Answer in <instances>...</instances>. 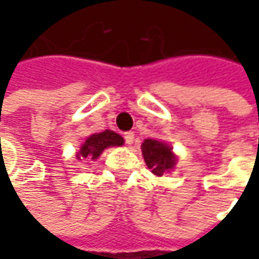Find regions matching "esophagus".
<instances>
[{"label":"esophagus","instance_id":"esophagus-1","mask_svg":"<svg viewBox=\"0 0 259 259\" xmlns=\"http://www.w3.org/2000/svg\"><path fill=\"white\" fill-rule=\"evenodd\" d=\"M124 138H125V143H126V144H133V143H134L135 134L134 133H131V131H130V133H125Z\"/></svg>","mask_w":259,"mask_h":259}]
</instances>
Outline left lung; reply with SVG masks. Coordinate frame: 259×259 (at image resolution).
<instances>
[{
    "label": "left lung",
    "instance_id": "1",
    "mask_svg": "<svg viewBox=\"0 0 259 259\" xmlns=\"http://www.w3.org/2000/svg\"><path fill=\"white\" fill-rule=\"evenodd\" d=\"M147 167L151 168L155 176H163L165 171L174 168L177 157L173 154L171 147L165 143L147 138L141 145Z\"/></svg>",
    "mask_w": 259,
    "mask_h": 259
}]
</instances>
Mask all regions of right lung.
Listing matches in <instances>:
<instances>
[{
    "mask_svg": "<svg viewBox=\"0 0 259 259\" xmlns=\"http://www.w3.org/2000/svg\"><path fill=\"white\" fill-rule=\"evenodd\" d=\"M124 144V138L119 134H116L111 130H105L104 133L92 134L85 143L82 144L80 150L77 151L76 158H89V160H96L99 155L104 153L105 148L108 147H119Z\"/></svg>",
    "mask_w": 259,
    "mask_h": 259,
    "instance_id": "right-lung-1",
    "label": "right lung"
}]
</instances>
